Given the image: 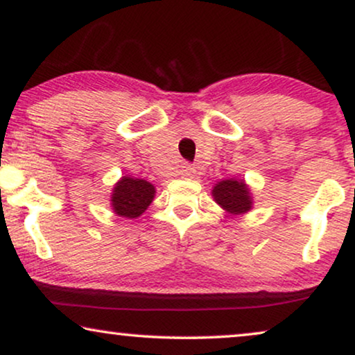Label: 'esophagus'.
I'll use <instances>...</instances> for the list:
<instances>
[{"instance_id": "34e87169", "label": "esophagus", "mask_w": 355, "mask_h": 355, "mask_svg": "<svg viewBox=\"0 0 355 355\" xmlns=\"http://www.w3.org/2000/svg\"><path fill=\"white\" fill-rule=\"evenodd\" d=\"M179 174H181L182 178H192L193 174H196V169H193L189 163H184L181 169H179Z\"/></svg>"}]
</instances>
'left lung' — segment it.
Returning <instances> with one entry per match:
<instances>
[{
	"mask_svg": "<svg viewBox=\"0 0 355 355\" xmlns=\"http://www.w3.org/2000/svg\"><path fill=\"white\" fill-rule=\"evenodd\" d=\"M211 196L223 210L231 215H242L252 208V197L247 184L242 179H225L213 187Z\"/></svg>",
	"mask_w": 355,
	"mask_h": 355,
	"instance_id": "obj_1",
	"label": "left lung"
}]
</instances>
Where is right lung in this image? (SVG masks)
Listing matches in <instances>:
<instances>
[{
	"instance_id": "add662e5",
	"label": "right lung",
	"mask_w": 355,
	"mask_h": 355,
	"mask_svg": "<svg viewBox=\"0 0 355 355\" xmlns=\"http://www.w3.org/2000/svg\"><path fill=\"white\" fill-rule=\"evenodd\" d=\"M155 197V187L145 179L124 176L116 182L111 196V207L118 216L139 218Z\"/></svg>"
}]
</instances>
